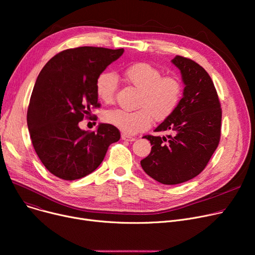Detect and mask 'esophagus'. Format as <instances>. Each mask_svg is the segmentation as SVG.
<instances>
[{
    "mask_svg": "<svg viewBox=\"0 0 255 255\" xmlns=\"http://www.w3.org/2000/svg\"><path fill=\"white\" fill-rule=\"evenodd\" d=\"M122 139L123 140H126V141H134L135 140V137H133V136H130V135H128V134H122Z\"/></svg>",
    "mask_w": 255,
    "mask_h": 255,
    "instance_id": "34e87169",
    "label": "esophagus"
}]
</instances>
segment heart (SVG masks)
Returning a JSON list of instances; mask_svg holds the SVG:
<instances>
[{
  "label": "heart",
  "instance_id": "b5f03b06",
  "mask_svg": "<svg viewBox=\"0 0 255 255\" xmlns=\"http://www.w3.org/2000/svg\"><path fill=\"white\" fill-rule=\"evenodd\" d=\"M123 75L129 84L140 90L137 106L139 110L129 112L113 110L107 112L104 120L126 134L133 135L148 129L153 120L167 119L178 107L183 87L175 76H162L155 66L137 62L128 65ZM118 90V77L111 72L101 73L96 80L98 98L107 104L115 101Z\"/></svg>",
  "mask_w": 255,
  "mask_h": 255
}]
</instances>
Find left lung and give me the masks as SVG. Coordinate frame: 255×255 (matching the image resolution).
Masks as SVG:
<instances>
[{"instance_id": "left-lung-1", "label": "left lung", "mask_w": 255, "mask_h": 255, "mask_svg": "<svg viewBox=\"0 0 255 255\" xmlns=\"http://www.w3.org/2000/svg\"><path fill=\"white\" fill-rule=\"evenodd\" d=\"M185 85L176 111L155 131L167 136L145 135L151 153L140 161L146 175L164 185L193 179L207 166L221 135V105L212 78L202 66L181 56L171 60Z\"/></svg>"}]
</instances>
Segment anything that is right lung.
Returning a JSON list of instances; mask_svg holds the SVG:
<instances>
[{"instance_id": "1", "label": "right lung", "mask_w": 255, "mask_h": 255, "mask_svg": "<svg viewBox=\"0 0 255 255\" xmlns=\"http://www.w3.org/2000/svg\"><path fill=\"white\" fill-rule=\"evenodd\" d=\"M124 49L82 46L52 57L40 71L26 114L34 149L46 169L66 181L84 178L103 161L109 146L120 139L111 124L97 131L78 126L100 103L96 80Z\"/></svg>"}]
</instances>
